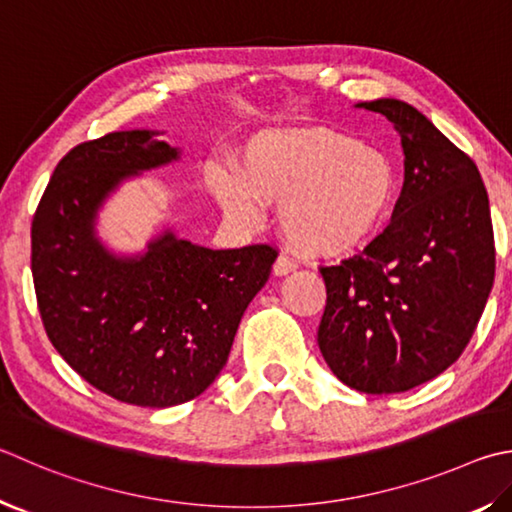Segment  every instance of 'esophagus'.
Instances as JSON below:
<instances>
[{
    "label": "esophagus",
    "instance_id": "34e87169",
    "mask_svg": "<svg viewBox=\"0 0 512 512\" xmlns=\"http://www.w3.org/2000/svg\"><path fill=\"white\" fill-rule=\"evenodd\" d=\"M295 268H297V264H295V259H293V257H288V255H280V257L275 259V264H273V275L282 277V275L293 273Z\"/></svg>",
    "mask_w": 512,
    "mask_h": 512
}]
</instances>
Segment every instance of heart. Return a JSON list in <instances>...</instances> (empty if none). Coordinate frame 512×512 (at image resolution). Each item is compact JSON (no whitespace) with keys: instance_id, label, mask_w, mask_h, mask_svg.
Masks as SVG:
<instances>
[{"instance_id":"b5f03b06","label":"heart","mask_w":512,"mask_h":512,"mask_svg":"<svg viewBox=\"0 0 512 512\" xmlns=\"http://www.w3.org/2000/svg\"><path fill=\"white\" fill-rule=\"evenodd\" d=\"M212 192L230 219L257 224L262 203H280L295 248L340 255L365 246L398 199V167L383 147L329 129H268L253 136L239 174L217 170Z\"/></svg>"}]
</instances>
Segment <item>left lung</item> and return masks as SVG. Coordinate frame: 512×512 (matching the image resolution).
Instances as JSON below:
<instances>
[{"mask_svg": "<svg viewBox=\"0 0 512 512\" xmlns=\"http://www.w3.org/2000/svg\"><path fill=\"white\" fill-rule=\"evenodd\" d=\"M401 136L405 181L389 226L360 255L320 266L324 360L365 394L443 374L477 329L495 282L488 192L475 161L407 102H362Z\"/></svg>", "mask_w": 512, "mask_h": 512, "instance_id": "obj_1", "label": "left lung"}]
</instances>
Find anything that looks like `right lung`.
<instances>
[{"label":"right lung","instance_id":"add662e5","mask_svg":"<svg viewBox=\"0 0 512 512\" xmlns=\"http://www.w3.org/2000/svg\"><path fill=\"white\" fill-rule=\"evenodd\" d=\"M159 132H111L73 147L55 167L31 226V271L46 336L102 394L172 407L206 392L224 369L250 300L277 250H212L172 230L143 255L116 257L96 215L120 181L179 161Z\"/></svg>","mask_w":512,"mask_h":512}]
</instances>
